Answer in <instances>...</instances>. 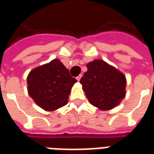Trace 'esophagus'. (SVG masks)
I'll return each instance as SVG.
<instances>
[{
	"instance_id": "esophagus-1",
	"label": "esophagus",
	"mask_w": 154,
	"mask_h": 154,
	"mask_svg": "<svg viewBox=\"0 0 154 154\" xmlns=\"http://www.w3.org/2000/svg\"><path fill=\"white\" fill-rule=\"evenodd\" d=\"M81 77H82V75H79L78 77H76V79H77V80H78V81H79V80H80Z\"/></svg>"
}]
</instances>
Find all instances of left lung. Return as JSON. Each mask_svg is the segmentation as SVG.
<instances>
[{"label":"left lung","mask_w":154,"mask_h":154,"mask_svg":"<svg viewBox=\"0 0 154 154\" xmlns=\"http://www.w3.org/2000/svg\"><path fill=\"white\" fill-rule=\"evenodd\" d=\"M87 67L80 83L90 103L103 110L119 105L126 95L123 74L103 60H94Z\"/></svg>","instance_id":"8db88e82"}]
</instances>
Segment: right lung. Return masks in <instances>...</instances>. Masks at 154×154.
<instances>
[{
	"label": "right lung",
	"mask_w": 154,
	"mask_h": 154,
	"mask_svg": "<svg viewBox=\"0 0 154 154\" xmlns=\"http://www.w3.org/2000/svg\"><path fill=\"white\" fill-rule=\"evenodd\" d=\"M28 91L39 106L48 111L67 103L71 89L77 82L59 60L38 67L28 76Z\"/></svg>",
	"instance_id": "obj_1"
}]
</instances>
